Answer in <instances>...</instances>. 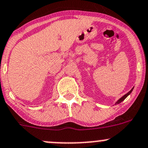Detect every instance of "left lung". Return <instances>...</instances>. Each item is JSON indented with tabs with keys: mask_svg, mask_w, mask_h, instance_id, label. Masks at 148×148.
<instances>
[{
	"mask_svg": "<svg viewBox=\"0 0 148 148\" xmlns=\"http://www.w3.org/2000/svg\"><path fill=\"white\" fill-rule=\"evenodd\" d=\"M133 88H132V89H131V90H130V91H129V92H128V93H127V94H125V95H124V96H123V97H121V99H119V101H118L116 103V104H117V103H121V102H122V101H124V100H125V99H126V97H127V96H128V95H129V94H130V93H131V92H132V91H133Z\"/></svg>",
	"mask_w": 148,
	"mask_h": 148,
	"instance_id": "obj_1",
	"label": "left lung"
}]
</instances>
